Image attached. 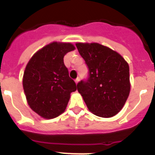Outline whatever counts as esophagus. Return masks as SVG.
<instances>
[{"instance_id": "34e87169", "label": "esophagus", "mask_w": 155, "mask_h": 155, "mask_svg": "<svg viewBox=\"0 0 155 155\" xmlns=\"http://www.w3.org/2000/svg\"><path fill=\"white\" fill-rule=\"evenodd\" d=\"M79 77H78L77 79H76V80H75V83H76V84H77V83H79Z\"/></svg>"}]
</instances>
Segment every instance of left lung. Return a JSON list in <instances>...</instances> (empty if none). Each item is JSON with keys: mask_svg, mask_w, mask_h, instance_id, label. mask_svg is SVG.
<instances>
[{"mask_svg": "<svg viewBox=\"0 0 155 155\" xmlns=\"http://www.w3.org/2000/svg\"><path fill=\"white\" fill-rule=\"evenodd\" d=\"M76 45L89 69V78L78 83V92L90 112L112 117L121 110L129 96V65L118 52L99 43Z\"/></svg>", "mask_w": 155, "mask_h": 155, "instance_id": "obj_1", "label": "left lung"}]
</instances>
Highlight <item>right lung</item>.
<instances>
[{"instance_id": "obj_1", "label": "right lung", "mask_w": 155, "mask_h": 155, "mask_svg": "<svg viewBox=\"0 0 155 155\" xmlns=\"http://www.w3.org/2000/svg\"><path fill=\"white\" fill-rule=\"evenodd\" d=\"M75 48L71 43L54 41L35 52L26 65L22 83L28 104L45 119L62 114L76 90L63 62L65 54Z\"/></svg>"}]
</instances>
